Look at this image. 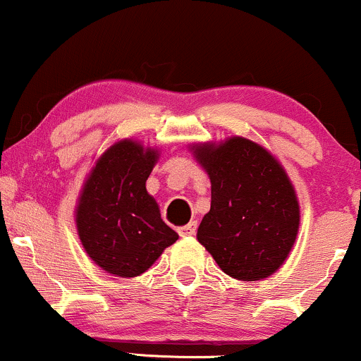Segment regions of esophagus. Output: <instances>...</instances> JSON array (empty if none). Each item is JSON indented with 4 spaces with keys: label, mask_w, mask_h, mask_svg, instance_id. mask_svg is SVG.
Returning a JSON list of instances; mask_svg holds the SVG:
<instances>
[{
    "label": "esophagus",
    "mask_w": 361,
    "mask_h": 361,
    "mask_svg": "<svg viewBox=\"0 0 361 361\" xmlns=\"http://www.w3.org/2000/svg\"><path fill=\"white\" fill-rule=\"evenodd\" d=\"M197 221H192L190 224H186V226H183V227H180V229H178V234L181 235V238H188V235H193L195 233H197Z\"/></svg>",
    "instance_id": "1"
}]
</instances>
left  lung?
<instances>
[{
	"instance_id": "8db88e82",
	"label": "left lung",
	"mask_w": 361,
	"mask_h": 361,
	"mask_svg": "<svg viewBox=\"0 0 361 361\" xmlns=\"http://www.w3.org/2000/svg\"><path fill=\"white\" fill-rule=\"evenodd\" d=\"M195 154L212 181L197 239L233 279H267L283 264L299 231L287 173L267 149L243 137L198 146Z\"/></svg>"
}]
</instances>
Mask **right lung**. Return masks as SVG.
<instances>
[{"instance_id": "obj_1", "label": "right lung", "mask_w": 361, "mask_h": 361, "mask_svg": "<svg viewBox=\"0 0 361 361\" xmlns=\"http://www.w3.org/2000/svg\"><path fill=\"white\" fill-rule=\"evenodd\" d=\"M157 152L120 140L98 159L80 197L76 224L90 258L111 275L139 276L178 234L147 193Z\"/></svg>"}]
</instances>
